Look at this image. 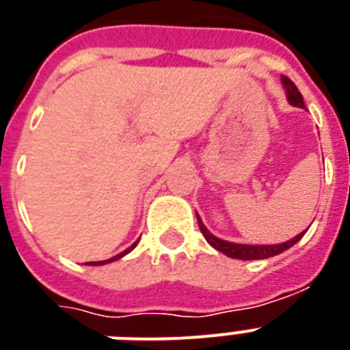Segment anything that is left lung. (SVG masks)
<instances>
[{
  "mask_svg": "<svg viewBox=\"0 0 350 350\" xmlns=\"http://www.w3.org/2000/svg\"><path fill=\"white\" fill-rule=\"evenodd\" d=\"M282 83L285 87V94H287L288 103L293 107H299V109H305L304 98L299 94L298 87L287 78V76H282ZM198 216V213H196ZM198 225H200V230L205 236L208 243L213 245L214 249L224 252L225 256L229 258H236V260H265V258H271V256L282 254L283 250L291 249L294 243H298L299 239L304 238L305 230L298 236H294L293 239H288L285 243H276V245H245V243H232V241H225V239L216 238L214 234H211L207 230V227L203 225L202 218L198 216Z\"/></svg>",
  "mask_w": 350,
  "mask_h": 350,
  "instance_id": "left-lung-1",
  "label": "left lung"
}]
</instances>
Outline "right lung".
I'll list each match as a JSON object with an SVG mask.
<instances>
[{
    "mask_svg": "<svg viewBox=\"0 0 350 350\" xmlns=\"http://www.w3.org/2000/svg\"><path fill=\"white\" fill-rule=\"evenodd\" d=\"M136 245H137V241H134V243H132L131 247H129V249L123 250V252H120V254L114 256V258H111V260H103V261H89V263H85V265H105V263H111V261H116V260H120V258H123V256H125V254H129V252H131V250L134 249V247H136Z\"/></svg>",
    "mask_w": 350,
    "mask_h": 350,
    "instance_id": "1",
    "label": "right lung"
}]
</instances>
